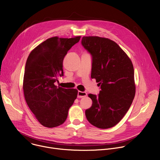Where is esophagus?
I'll return each mask as SVG.
<instances>
[{
  "label": "esophagus",
  "instance_id": "1",
  "mask_svg": "<svg viewBox=\"0 0 160 160\" xmlns=\"http://www.w3.org/2000/svg\"><path fill=\"white\" fill-rule=\"evenodd\" d=\"M87 96V93L85 92H81V91H78L77 97L78 98H82L83 97H85Z\"/></svg>",
  "mask_w": 160,
  "mask_h": 160
}]
</instances>
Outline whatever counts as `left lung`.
Returning <instances> with one entry per match:
<instances>
[{"instance_id": "obj_1", "label": "left lung", "mask_w": 160, "mask_h": 160, "mask_svg": "<svg viewBox=\"0 0 160 160\" xmlns=\"http://www.w3.org/2000/svg\"><path fill=\"white\" fill-rule=\"evenodd\" d=\"M82 46L92 57L91 78L101 86L99 94H89L92 104L85 110L87 120L99 128L116 125L129 109L135 94L131 60L114 41L83 37Z\"/></svg>"}]
</instances>
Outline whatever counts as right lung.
<instances>
[{"mask_svg":"<svg viewBox=\"0 0 160 160\" xmlns=\"http://www.w3.org/2000/svg\"><path fill=\"white\" fill-rule=\"evenodd\" d=\"M80 39V37L48 38L28 57L23 78L24 96L37 120L45 127L62 124L77 99V89L57 87L54 83L64 75L62 62L68 51Z\"/></svg>","mask_w":160,"mask_h":160,"instance_id":"obj_1","label":"right lung"}]
</instances>
